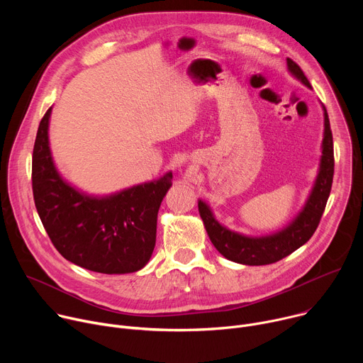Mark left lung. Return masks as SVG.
I'll use <instances>...</instances> for the list:
<instances>
[{"label": "left lung", "instance_id": "8db88e82", "mask_svg": "<svg viewBox=\"0 0 363 363\" xmlns=\"http://www.w3.org/2000/svg\"><path fill=\"white\" fill-rule=\"evenodd\" d=\"M289 70L301 80L307 87L310 82L304 76L300 66L287 59ZM325 111V136L322 143V160H320V171L316 179V184L310 194L303 211L297 216V218L287 225L284 230L260 238L244 237L237 233H233L218 224L205 202H198L199 216L203 221L205 230L214 247L228 260L247 266H264L276 263L281 258L287 257L304 242H307L315 234L322 216L326 208V202L330 195L333 172H335V155H333V136L330 130V122Z\"/></svg>", "mask_w": 363, "mask_h": 363}]
</instances>
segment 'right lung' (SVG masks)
Wrapping results in <instances>:
<instances>
[{"instance_id": "right-lung-1", "label": "right lung", "mask_w": 363, "mask_h": 363, "mask_svg": "<svg viewBox=\"0 0 363 363\" xmlns=\"http://www.w3.org/2000/svg\"><path fill=\"white\" fill-rule=\"evenodd\" d=\"M44 113L33 149V195L37 213L51 242L66 260L103 274L140 270L157 242L161 202L172 174L106 198L77 192L57 174L48 147Z\"/></svg>"}]
</instances>
